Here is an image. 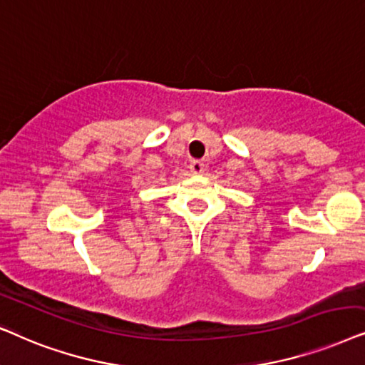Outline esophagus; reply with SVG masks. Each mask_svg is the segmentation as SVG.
<instances>
[{
  "label": "esophagus",
  "mask_w": 365,
  "mask_h": 365,
  "mask_svg": "<svg viewBox=\"0 0 365 365\" xmlns=\"http://www.w3.org/2000/svg\"><path fill=\"white\" fill-rule=\"evenodd\" d=\"M205 170V163L200 162V160H192L190 162V172L192 173H203Z\"/></svg>",
  "instance_id": "obj_1"
}]
</instances>
